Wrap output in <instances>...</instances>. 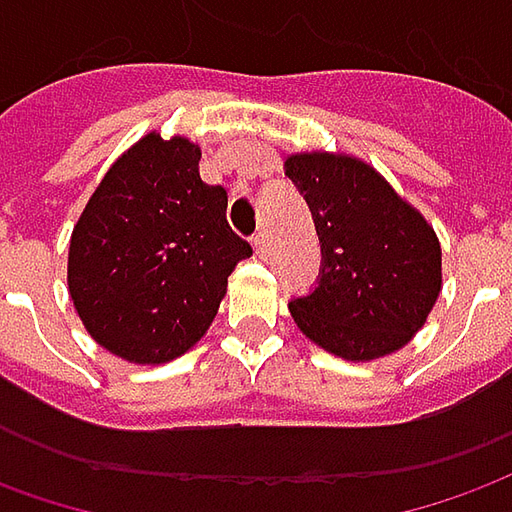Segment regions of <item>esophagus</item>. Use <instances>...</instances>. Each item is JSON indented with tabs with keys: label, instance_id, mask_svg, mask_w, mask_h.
I'll list each match as a JSON object with an SVG mask.
<instances>
[{
	"label": "esophagus",
	"instance_id": "esophagus-1",
	"mask_svg": "<svg viewBox=\"0 0 512 512\" xmlns=\"http://www.w3.org/2000/svg\"><path fill=\"white\" fill-rule=\"evenodd\" d=\"M252 246H255L257 257L269 255V238H266V232H257L255 238H252Z\"/></svg>",
	"mask_w": 512,
	"mask_h": 512
}]
</instances>
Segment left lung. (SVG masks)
Segmentation results:
<instances>
[{
    "label": "left lung",
    "mask_w": 512,
    "mask_h": 512,
    "mask_svg": "<svg viewBox=\"0 0 512 512\" xmlns=\"http://www.w3.org/2000/svg\"><path fill=\"white\" fill-rule=\"evenodd\" d=\"M322 243V277L288 302L297 328L344 361L401 350L429 319L443 288L437 232L364 159L328 151L285 156Z\"/></svg>",
    "instance_id": "1"
}]
</instances>
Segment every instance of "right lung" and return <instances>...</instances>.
I'll use <instances>...</instances> for the list:
<instances>
[{
	"instance_id": "right-lung-1",
	"label": "right lung",
	"mask_w": 512,
	"mask_h": 512,
	"mask_svg": "<svg viewBox=\"0 0 512 512\" xmlns=\"http://www.w3.org/2000/svg\"><path fill=\"white\" fill-rule=\"evenodd\" d=\"M201 148L145 134L106 170L69 238L66 285L86 333L131 364H165L210 330L252 246L227 190L201 182Z\"/></svg>"
}]
</instances>
